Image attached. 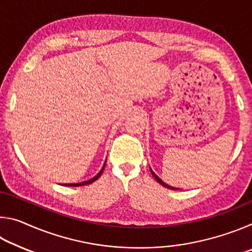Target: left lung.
<instances>
[{"label":"left lung","mask_w":252,"mask_h":252,"mask_svg":"<svg viewBox=\"0 0 252 252\" xmlns=\"http://www.w3.org/2000/svg\"><path fill=\"white\" fill-rule=\"evenodd\" d=\"M151 173H152V176L156 178V180H157L158 182H159V183H160V185H162V186H163V187H165V188H169V189H176V188H172V187H170V186H168V185H167V183H164L163 181H162V180H161V179H160L159 177H157V176H156V174H155V173H153L152 171H151Z\"/></svg>","instance_id":"1"}]
</instances>
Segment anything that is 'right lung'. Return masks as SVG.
<instances>
[{
  "label": "right lung",
  "instance_id": "add662e5",
  "mask_svg": "<svg viewBox=\"0 0 252 252\" xmlns=\"http://www.w3.org/2000/svg\"><path fill=\"white\" fill-rule=\"evenodd\" d=\"M104 165H105V164H104ZM104 165H103V168H102L101 171H100L99 173H97L94 178L90 179V180H88V181H84V182H80V183H70V185H65V186H69V187H81V186H85V185H90V183L94 182V181L96 180V179H99V178H100V176H101V174H102V172H103Z\"/></svg>",
  "mask_w": 252,
  "mask_h": 252
}]
</instances>
